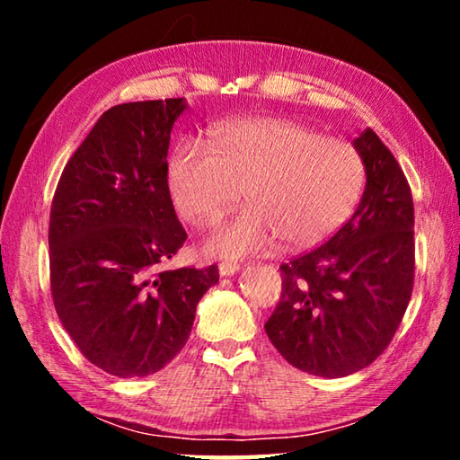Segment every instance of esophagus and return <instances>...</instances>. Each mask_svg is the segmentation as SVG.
<instances>
[{
  "label": "esophagus",
  "instance_id": "1",
  "mask_svg": "<svg viewBox=\"0 0 460 460\" xmlns=\"http://www.w3.org/2000/svg\"><path fill=\"white\" fill-rule=\"evenodd\" d=\"M237 271H239V263H235V261H221V263H219V274H221L223 278L237 274Z\"/></svg>",
  "mask_w": 460,
  "mask_h": 460
}]
</instances>
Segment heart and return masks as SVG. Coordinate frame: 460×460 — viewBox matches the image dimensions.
<instances>
[{"instance_id":"obj_1","label":"heart","mask_w":460,"mask_h":460,"mask_svg":"<svg viewBox=\"0 0 460 460\" xmlns=\"http://www.w3.org/2000/svg\"><path fill=\"white\" fill-rule=\"evenodd\" d=\"M168 190L186 221L213 225L243 197L249 208L217 227L207 252L223 258L316 247L359 200L365 164L353 144L282 118L217 126L211 146L184 139L168 160Z\"/></svg>"}]
</instances>
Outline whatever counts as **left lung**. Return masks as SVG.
<instances>
[{"label":"left lung","instance_id":"left-lung-1","mask_svg":"<svg viewBox=\"0 0 460 460\" xmlns=\"http://www.w3.org/2000/svg\"><path fill=\"white\" fill-rule=\"evenodd\" d=\"M353 146L365 164L359 207L334 235L284 263L266 332L284 359L321 377L367 367L392 342L414 286V202L373 129Z\"/></svg>","mask_w":460,"mask_h":460}]
</instances>
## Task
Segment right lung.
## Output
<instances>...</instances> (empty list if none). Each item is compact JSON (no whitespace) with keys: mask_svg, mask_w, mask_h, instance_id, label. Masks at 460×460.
Masks as SVG:
<instances>
[{"mask_svg":"<svg viewBox=\"0 0 460 460\" xmlns=\"http://www.w3.org/2000/svg\"><path fill=\"white\" fill-rule=\"evenodd\" d=\"M184 99L136 101L101 115L62 170L50 208V286L87 359L144 377L181 353L219 270H162L186 231L168 190V146Z\"/></svg>","mask_w":460,"mask_h":460,"instance_id":"1","label":"right lung"}]
</instances>
